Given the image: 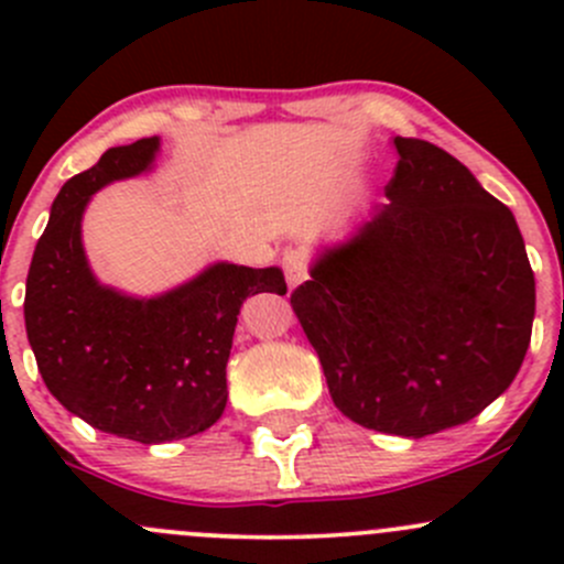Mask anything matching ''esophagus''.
Listing matches in <instances>:
<instances>
[{
  "label": "esophagus",
  "instance_id": "1",
  "mask_svg": "<svg viewBox=\"0 0 564 564\" xmlns=\"http://www.w3.org/2000/svg\"><path fill=\"white\" fill-rule=\"evenodd\" d=\"M283 272H286L289 289H297L300 283L308 278V270H305V259L297 253V250H286V253H283Z\"/></svg>",
  "mask_w": 564,
  "mask_h": 564
}]
</instances>
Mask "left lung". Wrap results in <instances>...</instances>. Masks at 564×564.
<instances>
[{
  "label": "left lung",
  "mask_w": 564,
  "mask_h": 564,
  "mask_svg": "<svg viewBox=\"0 0 564 564\" xmlns=\"http://www.w3.org/2000/svg\"><path fill=\"white\" fill-rule=\"evenodd\" d=\"M390 144L388 204L316 250L292 308L335 406L362 429L423 440L513 384L534 275L513 213L464 163L429 141Z\"/></svg>",
  "instance_id": "8db88e82"
}]
</instances>
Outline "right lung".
<instances>
[{
  "instance_id": "right-lung-1",
  "label": "right lung",
  "mask_w": 564,
  "mask_h": 564,
  "mask_svg": "<svg viewBox=\"0 0 564 564\" xmlns=\"http://www.w3.org/2000/svg\"><path fill=\"white\" fill-rule=\"evenodd\" d=\"M161 139L111 147L62 185L26 275V338L45 388L93 429L141 445L187 440L226 409V362L250 294H286L281 267L213 261L152 297L106 286L82 220L100 187L155 169Z\"/></svg>"
}]
</instances>
